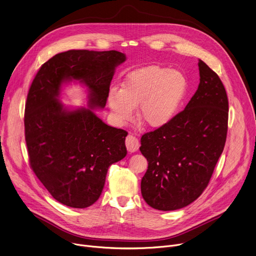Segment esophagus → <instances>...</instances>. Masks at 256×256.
<instances>
[{"mask_svg":"<svg viewBox=\"0 0 256 256\" xmlns=\"http://www.w3.org/2000/svg\"><path fill=\"white\" fill-rule=\"evenodd\" d=\"M126 146L128 152H136L140 147V142L134 134H128L126 138Z\"/></svg>","mask_w":256,"mask_h":256,"instance_id":"34e87169","label":"esophagus"}]
</instances>
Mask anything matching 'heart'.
Returning <instances> with one entry per match:
<instances>
[{
  "label": "heart",
  "mask_w": 256,
  "mask_h": 256,
  "mask_svg": "<svg viewBox=\"0 0 256 256\" xmlns=\"http://www.w3.org/2000/svg\"><path fill=\"white\" fill-rule=\"evenodd\" d=\"M188 91V82L181 72L151 66L126 76L120 90L110 89L107 103L114 120L126 124L138 106V118L150 128L167 126L178 114Z\"/></svg>",
  "instance_id": "b5f03b06"
}]
</instances>
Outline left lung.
Returning a JSON list of instances; mask_svg holds the SVG:
<instances>
[{
    "instance_id": "1",
    "label": "left lung",
    "mask_w": 256,
    "mask_h": 256,
    "mask_svg": "<svg viewBox=\"0 0 256 256\" xmlns=\"http://www.w3.org/2000/svg\"><path fill=\"white\" fill-rule=\"evenodd\" d=\"M198 70V88L184 110L140 138V150L148 161L142 196L159 210H178L194 202L208 186L225 147L229 110L225 87L202 60Z\"/></svg>"
}]
</instances>
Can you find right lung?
Masks as SVG:
<instances>
[{"instance_id": "1", "label": "right lung", "mask_w": 256, "mask_h": 256, "mask_svg": "<svg viewBox=\"0 0 256 256\" xmlns=\"http://www.w3.org/2000/svg\"><path fill=\"white\" fill-rule=\"evenodd\" d=\"M126 60L116 50H70L44 62L25 104V140L30 167L60 204L76 208L100 196L108 167L126 155L128 132L104 124L91 110L66 111L57 99L64 80L90 89V108H103L116 66Z\"/></svg>"}]
</instances>
